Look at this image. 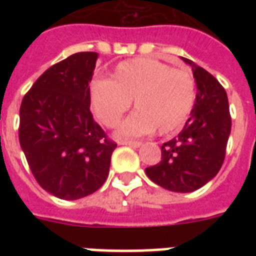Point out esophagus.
Wrapping results in <instances>:
<instances>
[{
    "label": "esophagus",
    "instance_id": "34e87169",
    "mask_svg": "<svg viewBox=\"0 0 256 256\" xmlns=\"http://www.w3.org/2000/svg\"><path fill=\"white\" fill-rule=\"evenodd\" d=\"M120 144H126V146H132V148H140L142 142L140 140H120Z\"/></svg>",
    "mask_w": 256,
    "mask_h": 256
}]
</instances>
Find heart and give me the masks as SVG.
I'll return each mask as SVG.
<instances>
[{
    "label": "heart",
    "mask_w": 256,
    "mask_h": 256,
    "mask_svg": "<svg viewBox=\"0 0 256 256\" xmlns=\"http://www.w3.org/2000/svg\"><path fill=\"white\" fill-rule=\"evenodd\" d=\"M88 94L92 112L108 128L120 124L132 100L136 112L116 132L132 138L182 128L194 108L196 86L188 70L140 57L118 64L108 80L92 81Z\"/></svg>",
    "instance_id": "b5f03b06"
}]
</instances>
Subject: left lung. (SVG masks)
<instances>
[{
	"instance_id": "left-lung-1",
	"label": "left lung",
	"mask_w": 256,
	"mask_h": 256,
	"mask_svg": "<svg viewBox=\"0 0 256 256\" xmlns=\"http://www.w3.org/2000/svg\"><path fill=\"white\" fill-rule=\"evenodd\" d=\"M191 66L196 98L182 132L160 152L156 164L146 168L150 180L174 192H192L208 183L222 168L231 132L226 90L208 72L183 58Z\"/></svg>"
}]
</instances>
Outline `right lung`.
I'll return each instance as SVG.
<instances>
[{
  "mask_svg": "<svg viewBox=\"0 0 256 256\" xmlns=\"http://www.w3.org/2000/svg\"><path fill=\"white\" fill-rule=\"evenodd\" d=\"M98 53L70 56L34 82L20 108V144L38 184L76 200L104 183L116 144L90 112L88 84Z\"/></svg>",
  "mask_w": 256,
  "mask_h": 256,
  "instance_id": "right-lung-1",
  "label": "right lung"
}]
</instances>
